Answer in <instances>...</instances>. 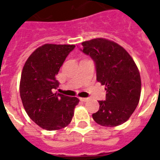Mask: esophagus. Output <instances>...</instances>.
Returning a JSON list of instances; mask_svg holds the SVG:
<instances>
[{
  "label": "esophagus",
  "instance_id": "esophagus-1",
  "mask_svg": "<svg viewBox=\"0 0 160 160\" xmlns=\"http://www.w3.org/2000/svg\"><path fill=\"white\" fill-rule=\"evenodd\" d=\"M88 98H80V100H81L82 102H87L88 101Z\"/></svg>",
  "mask_w": 160,
  "mask_h": 160
}]
</instances>
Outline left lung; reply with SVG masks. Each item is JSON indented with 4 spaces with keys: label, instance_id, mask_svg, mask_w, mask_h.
<instances>
[{
    "label": "left lung",
    "instance_id": "left-lung-1",
    "mask_svg": "<svg viewBox=\"0 0 160 160\" xmlns=\"http://www.w3.org/2000/svg\"><path fill=\"white\" fill-rule=\"evenodd\" d=\"M80 49L94 61L97 81L105 85L106 100L98 101L99 110L92 114L98 124L121 125L136 109L141 94V78L131 55L111 41L96 38L82 43Z\"/></svg>",
    "mask_w": 160,
    "mask_h": 160
}]
</instances>
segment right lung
<instances>
[{"instance_id": "add662e5", "label": "right lung", "mask_w": 160, "mask_h": 160, "mask_svg": "<svg viewBox=\"0 0 160 160\" xmlns=\"http://www.w3.org/2000/svg\"><path fill=\"white\" fill-rule=\"evenodd\" d=\"M74 45L46 44L25 62L20 82V95L29 118L47 131L64 128L71 122L79 99L54 93L61 66Z\"/></svg>"}]
</instances>
